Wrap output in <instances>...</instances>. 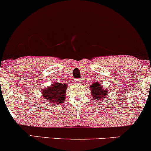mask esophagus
<instances>
[{
  "label": "esophagus",
  "instance_id": "34e87169",
  "mask_svg": "<svg viewBox=\"0 0 151 151\" xmlns=\"http://www.w3.org/2000/svg\"><path fill=\"white\" fill-rule=\"evenodd\" d=\"M80 82H81V80H80V79L76 80V83H80Z\"/></svg>",
  "mask_w": 151,
  "mask_h": 151
}]
</instances>
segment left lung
I'll use <instances>...</instances> for the list:
<instances>
[{"label":"left lung","mask_w":151,"mask_h":151,"mask_svg":"<svg viewBox=\"0 0 151 151\" xmlns=\"http://www.w3.org/2000/svg\"><path fill=\"white\" fill-rule=\"evenodd\" d=\"M90 90L91 91V96L95 101L102 102V100L109 94V88H104L100 82H94L92 85H90Z\"/></svg>","instance_id":"1"}]
</instances>
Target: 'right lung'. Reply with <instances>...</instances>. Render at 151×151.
I'll use <instances>...</instances> for the list:
<instances>
[{
    "instance_id": "add662e5",
    "label": "right lung",
    "mask_w": 151,
    "mask_h": 151,
    "mask_svg": "<svg viewBox=\"0 0 151 151\" xmlns=\"http://www.w3.org/2000/svg\"><path fill=\"white\" fill-rule=\"evenodd\" d=\"M67 88L68 84L66 83L53 82L51 86L42 89L41 94L44 100L56 106L62 104L65 100Z\"/></svg>"
}]
</instances>
